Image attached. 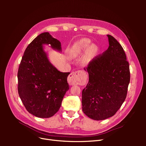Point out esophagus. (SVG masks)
<instances>
[{"label":"esophagus","mask_w":146,"mask_h":146,"mask_svg":"<svg viewBox=\"0 0 146 146\" xmlns=\"http://www.w3.org/2000/svg\"><path fill=\"white\" fill-rule=\"evenodd\" d=\"M86 80L85 73L82 70H77L70 74L68 78V83L71 85L82 84Z\"/></svg>","instance_id":"34e87169"}]
</instances>
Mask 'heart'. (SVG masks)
<instances>
[{"instance_id": "heart-1", "label": "heart", "mask_w": 146, "mask_h": 146, "mask_svg": "<svg viewBox=\"0 0 146 146\" xmlns=\"http://www.w3.org/2000/svg\"><path fill=\"white\" fill-rule=\"evenodd\" d=\"M91 41L89 39H82L80 41H78L76 45L74 46L71 50V55L72 56L76 57L82 55L83 53L85 52L87 50L86 55L85 58L86 63L90 62V60L92 58L98 51V47L95 44H92L90 46ZM88 49V50L87 48Z\"/></svg>"}]
</instances>
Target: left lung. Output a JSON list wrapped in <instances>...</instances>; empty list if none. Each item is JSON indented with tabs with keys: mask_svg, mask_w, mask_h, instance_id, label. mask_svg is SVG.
<instances>
[{
	"mask_svg": "<svg viewBox=\"0 0 146 146\" xmlns=\"http://www.w3.org/2000/svg\"><path fill=\"white\" fill-rule=\"evenodd\" d=\"M109 47L86 68L89 82L82 91V110L90 118L104 120L114 116L124 102L130 74L125 53L119 42L107 35Z\"/></svg>",
	"mask_w": 146,
	"mask_h": 146,
	"instance_id": "1",
	"label": "left lung"
}]
</instances>
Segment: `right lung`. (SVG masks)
<instances>
[{"mask_svg": "<svg viewBox=\"0 0 146 146\" xmlns=\"http://www.w3.org/2000/svg\"><path fill=\"white\" fill-rule=\"evenodd\" d=\"M43 44L61 51V42L48 32L39 35L26 48L17 72V90L26 110L38 117L53 116L69 89V72H61L48 59Z\"/></svg>", "mask_w": 146, "mask_h": 146, "instance_id": "1", "label": "right lung"}]
</instances>
